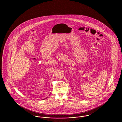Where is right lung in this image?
<instances>
[{"mask_svg": "<svg viewBox=\"0 0 122 122\" xmlns=\"http://www.w3.org/2000/svg\"><path fill=\"white\" fill-rule=\"evenodd\" d=\"M46 98H45V99H46Z\"/></svg>", "mask_w": 122, "mask_h": 122, "instance_id": "add662e5", "label": "right lung"}]
</instances>
